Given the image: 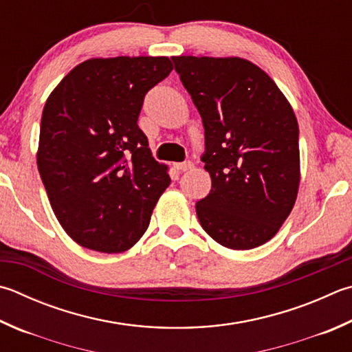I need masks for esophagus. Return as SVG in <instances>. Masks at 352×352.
<instances>
[{"label": "esophagus", "instance_id": "1", "mask_svg": "<svg viewBox=\"0 0 352 352\" xmlns=\"http://www.w3.org/2000/svg\"><path fill=\"white\" fill-rule=\"evenodd\" d=\"M192 162H183V163H174V168L177 169V170H182V172H184V170H189L190 168H192Z\"/></svg>", "mask_w": 352, "mask_h": 352}]
</instances>
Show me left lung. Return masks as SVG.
<instances>
[{
  "mask_svg": "<svg viewBox=\"0 0 352 352\" xmlns=\"http://www.w3.org/2000/svg\"><path fill=\"white\" fill-rule=\"evenodd\" d=\"M204 127L201 162L212 188L197 201L221 246L252 249L277 234L300 182L298 124L263 70L241 58L172 56Z\"/></svg>",
  "mask_w": 352,
  "mask_h": 352,
  "instance_id": "left-lung-1",
  "label": "left lung"
}]
</instances>
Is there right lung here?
<instances>
[{
	"instance_id": "obj_1",
	"label": "right lung",
	"mask_w": 352,
	"mask_h": 352,
	"mask_svg": "<svg viewBox=\"0 0 352 352\" xmlns=\"http://www.w3.org/2000/svg\"><path fill=\"white\" fill-rule=\"evenodd\" d=\"M170 70L166 56L87 60L44 104L38 170L60 225L82 248H132L169 186L137 120L146 94Z\"/></svg>"
}]
</instances>
